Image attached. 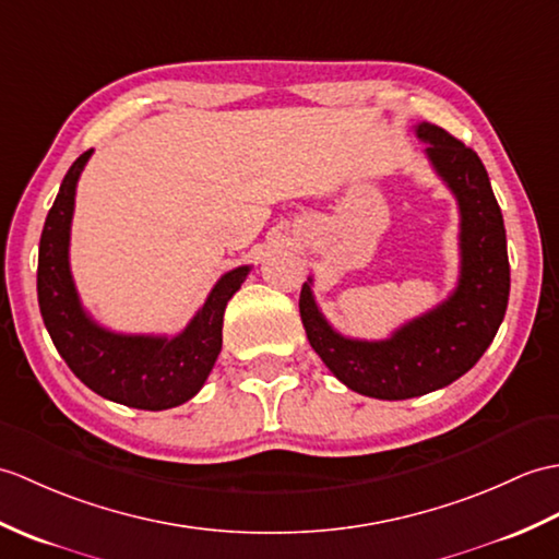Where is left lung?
<instances>
[{"mask_svg": "<svg viewBox=\"0 0 559 559\" xmlns=\"http://www.w3.org/2000/svg\"><path fill=\"white\" fill-rule=\"evenodd\" d=\"M426 157L457 198L460 278L448 300L407 321L385 341H355L335 331L311 295L300 293L309 345L349 391L407 400L445 388L469 371L496 338L510 297L508 238L486 166L464 142L433 123H419Z\"/></svg>", "mask_w": 559, "mask_h": 559, "instance_id": "8db88e82", "label": "left lung"}]
</instances>
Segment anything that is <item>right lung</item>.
<instances>
[{
    "label": "right lung",
    "instance_id": "add662e5",
    "mask_svg": "<svg viewBox=\"0 0 559 559\" xmlns=\"http://www.w3.org/2000/svg\"><path fill=\"white\" fill-rule=\"evenodd\" d=\"M93 150L83 152L63 176L45 218L37 257V302L51 343L90 391L126 407L159 412L200 393L221 353L224 311L248 278L250 266L221 276L188 326L174 338L126 335L102 329L78 297L69 266L75 186Z\"/></svg>",
    "mask_w": 559,
    "mask_h": 559
}]
</instances>
